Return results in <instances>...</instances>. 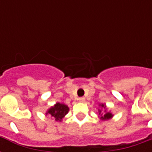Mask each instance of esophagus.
I'll return each instance as SVG.
<instances>
[{"label": "esophagus", "instance_id": "obj_1", "mask_svg": "<svg viewBox=\"0 0 152 152\" xmlns=\"http://www.w3.org/2000/svg\"><path fill=\"white\" fill-rule=\"evenodd\" d=\"M79 102H85V99L83 97H81V98H79Z\"/></svg>", "mask_w": 152, "mask_h": 152}]
</instances>
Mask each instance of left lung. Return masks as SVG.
I'll return each mask as SVG.
<instances>
[{
	"label": "left lung",
	"mask_w": 152,
	"mask_h": 152,
	"mask_svg": "<svg viewBox=\"0 0 152 152\" xmlns=\"http://www.w3.org/2000/svg\"><path fill=\"white\" fill-rule=\"evenodd\" d=\"M99 106H101L102 109H99V113L100 115V119L102 120H109L113 117V114L110 112H106V110H104V113H102V109H106V105L105 104H99Z\"/></svg>",
	"instance_id": "8db88e82"
}]
</instances>
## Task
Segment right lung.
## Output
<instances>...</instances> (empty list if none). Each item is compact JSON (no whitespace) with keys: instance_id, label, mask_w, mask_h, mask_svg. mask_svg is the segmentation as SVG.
<instances>
[{"instance_id":"obj_1","label":"right lung","mask_w":152,"mask_h":152,"mask_svg":"<svg viewBox=\"0 0 152 152\" xmlns=\"http://www.w3.org/2000/svg\"><path fill=\"white\" fill-rule=\"evenodd\" d=\"M69 110V106L64 104L57 102L53 106H51L46 113V115L49 114L50 116L55 118L57 121H61L64 116L66 115Z\"/></svg>"}]
</instances>
